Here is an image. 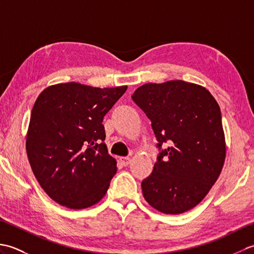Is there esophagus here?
<instances>
[{
  "mask_svg": "<svg viewBox=\"0 0 254 254\" xmlns=\"http://www.w3.org/2000/svg\"><path fill=\"white\" fill-rule=\"evenodd\" d=\"M120 161H121V164H122L123 166H127V165H130V163H131V158H128V157H121V158H120Z\"/></svg>",
  "mask_w": 254,
  "mask_h": 254,
  "instance_id": "1",
  "label": "esophagus"
}]
</instances>
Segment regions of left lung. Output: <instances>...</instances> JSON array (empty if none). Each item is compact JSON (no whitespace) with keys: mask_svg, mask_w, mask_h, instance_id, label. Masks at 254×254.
Returning <instances> with one entry per match:
<instances>
[{"mask_svg":"<svg viewBox=\"0 0 254 254\" xmlns=\"http://www.w3.org/2000/svg\"><path fill=\"white\" fill-rule=\"evenodd\" d=\"M132 99L152 121L157 146L169 144L142 182L144 198L165 214L195 207L218 179L226 158L217 101L203 86L180 79L144 84Z\"/></svg>","mask_w":254,"mask_h":254,"instance_id":"obj_1","label":"left lung"}]
</instances>
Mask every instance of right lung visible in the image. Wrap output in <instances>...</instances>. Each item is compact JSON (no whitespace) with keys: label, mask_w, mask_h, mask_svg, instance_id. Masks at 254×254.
I'll list each match as a JSON object with an SVG mask.
<instances>
[{"label":"right lung","mask_w":254,"mask_h":254,"mask_svg":"<svg viewBox=\"0 0 254 254\" xmlns=\"http://www.w3.org/2000/svg\"><path fill=\"white\" fill-rule=\"evenodd\" d=\"M127 86L51 85L32 107L26 152L37 181L58 204L93 206L106 195L117 161L104 143V117Z\"/></svg>","instance_id":"add662e5"}]
</instances>
